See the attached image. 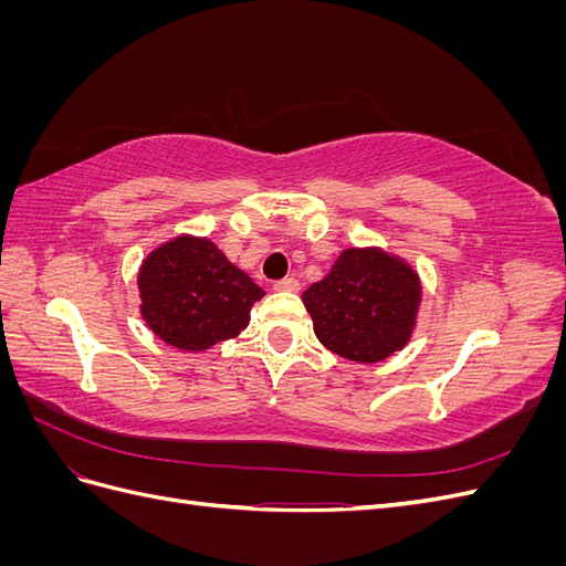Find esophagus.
Listing matches in <instances>:
<instances>
[{
    "instance_id": "1",
    "label": "esophagus",
    "mask_w": 566,
    "mask_h": 566,
    "mask_svg": "<svg viewBox=\"0 0 566 566\" xmlns=\"http://www.w3.org/2000/svg\"><path fill=\"white\" fill-rule=\"evenodd\" d=\"M273 290H279V293H297L300 283H297V279H281L273 283Z\"/></svg>"
}]
</instances>
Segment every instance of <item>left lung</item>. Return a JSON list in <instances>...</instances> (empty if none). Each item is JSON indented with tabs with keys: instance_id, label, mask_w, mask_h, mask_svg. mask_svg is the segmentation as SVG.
Listing matches in <instances>:
<instances>
[{
	"instance_id": "8db88e82",
	"label": "left lung",
	"mask_w": 566,
	"mask_h": 566,
	"mask_svg": "<svg viewBox=\"0 0 566 566\" xmlns=\"http://www.w3.org/2000/svg\"><path fill=\"white\" fill-rule=\"evenodd\" d=\"M422 297L418 273L380 248H349L328 276L304 290L323 347L356 364H378L406 347Z\"/></svg>"
}]
</instances>
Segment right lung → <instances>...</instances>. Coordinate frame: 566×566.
<instances>
[{"label":"right lung","instance_id":"right-lung-1","mask_svg":"<svg viewBox=\"0 0 566 566\" xmlns=\"http://www.w3.org/2000/svg\"><path fill=\"white\" fill-rule=\"evenodd\" d=\"M142 316L169 347L202 352L235 337L264 290L208 238L179 235L153 250L139 271Z\"/></svg>","mask_w":566,"mask_h":566}]
</instances>
